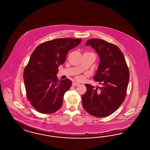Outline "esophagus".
Instances as JSON below:
<instances>
[{"instance_id": "esophagus-1", "label": "esophagus", "mask_w": 150, "mask_h": 150, "mask_svg": "<svg viewBox=\"0 0 150 150\" xmlns=\"http://www.w3.org/2000/svg\"><path fill=\"white\" fill-rule=\"evenodd\" d=\"M79 84H80V83H77V82H74V83H72V86H76L79 85Z\"/></svg>"}]
</instances>
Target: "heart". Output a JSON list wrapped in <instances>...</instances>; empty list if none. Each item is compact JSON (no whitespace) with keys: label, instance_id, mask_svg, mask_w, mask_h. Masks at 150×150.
<instances>
[{"label":"heart","instance_id":"1","mask_svg":"<svg viewBox=\"0 0 150 150\" xmlns=\"http://www.w3.org/2000/svg\"><path fill=\"white\" fill-rule=\"evenodd\" d=\"M83 77H81V76H78L77 78V79L79 80H83Z\"/></svg>","mask_w":150,"mask_h":150}]
</instances>
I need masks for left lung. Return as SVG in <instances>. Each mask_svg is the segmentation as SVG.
<instances>
[{"instance_id":"1","label":"left lung","mask_w":150,"mask_h":150,"mask_svg":"<svg viewBox=\"0 0 150 150\" xmlns=\"http://www.w3.org/2000/svg\"><path fill=\"white\" fill-rule=\"evenodd\" d=\"M86 45H91L100 58L95 81L101 87L85 84L86 93L82 96L83 109L92 116L105 117L123 103L129 81V67L123 53L118 47L100 39H91Z\"/></svg>"}]
</instances>
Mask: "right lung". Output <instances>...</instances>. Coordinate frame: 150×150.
Instances as JSON below:
<instances>
[{"label": "right lung", "mask_w": 150, "mask_h": 150, "mask_svg": "<svg viewBox=\"0 0 150 150\" xmlns=\"http://www.w3.org/2000/svg\"><path fill=\"white\" fill-rule=\"evenodd\" d=\"M81 41L56 39L41 43L32 52L23 78L28 100L39 112L52 114L62 107L64 94L72 82L69 79L58 80V67L65 62L68 52Z\"/></svg>", "instance_id": "add662e5"}]
</instances>
